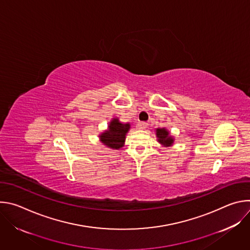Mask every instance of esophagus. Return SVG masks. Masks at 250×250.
<instances>
[{
  "mask_svg": "<svg viewBox=\"0 0 250 250\" xmlns=\"http://www.w3.org/2000/svg\"><path fill=\"white\" fill-rule=\"evenodd\" d=\"M147 125H148V124L146 122H139L137 124V128L138 129H146L147 127Z\"/></svg>",
  "mask_w": 250,
  "mask_h": 250,
  "instance_id": "1",
  "label": "esophagus"
}]
</instances>
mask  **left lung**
Returning a JSON list of instances; mask_svg holds the SVG:
<instances>
[{"instance_id": "left-lung-1", "label": "left lung", "mask_w": 250, "mask_h": 250, "mask_svg": "<svg viewBox=\"0 0 250 250\" xmlns=\"http://www.w3.org/2000/svg\"><path fill=\"white\" fill-rule=\"evenodd\" d=\"M156 135L158 137V141L165 146H172L173 138L169 136V132L165 128H157L156 129Z\"/></svg>"}]
</instances>
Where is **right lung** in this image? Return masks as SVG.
Listing matches in <instances>:
<instances>
[{
	"instance_id": "obj_1",
	"label": "right lung",
	"mask_w": 250,
	"mask_h": 250,
	"mask_svg": "<svg viewBox=\"0 0 250 250\" xmlns=\"http://www.w3.org/2000/svg\"><path fill=\"white\" fill-rule=\"evenodd\" d=\"M129 127V124H122L118 119H114L110 123L109 129L100 135V139L108 147L113 149H120L124 146L125 134Z\"/></svg>"
}]
</instances>
